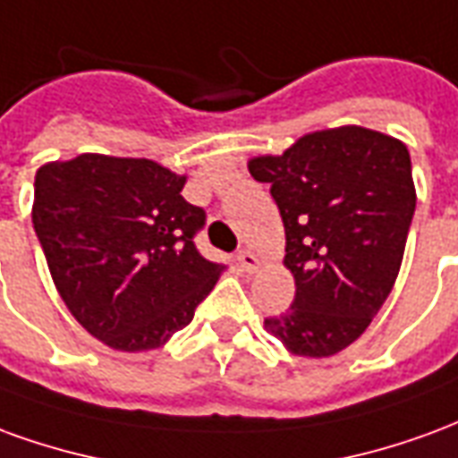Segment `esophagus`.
<instances>
[{"mask_svg": "<svg viewBox=\"0 0 458 458\" xmlns=\"http://www.w3.org/2000/svg\"><path fill=\"white\" fill-rule=\"evenodd\" d=\"M238 265L242 272H255V269L259 267V258L255 255V252H250V250H240Z\"/></svg>", "mask_w": 458, "mask_h": 458, "instance_id": "esophagus-1", "label": "esophagus"}]
</instances>
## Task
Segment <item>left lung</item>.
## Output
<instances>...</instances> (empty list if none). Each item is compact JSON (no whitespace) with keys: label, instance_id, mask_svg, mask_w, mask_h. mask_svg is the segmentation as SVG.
I'll return each instance as SVG.
<instances>
[{"label":"left lung","instance_id":"1","mask_svg":"<svg viewBox=\"0 0 458 458\" xmlns=\"http://www.w3.org/2000/svg\"><path fill=\"white\" fill-rule=\"evenodd\" d=\"M284 223L294 304L265 318L289 353L328 358L363 334L393 292L414 216L403 141L344 124L309 131L282 154L248 161Z\"/></svg>","mask_w":458,"mask_h":458}]
</instances>
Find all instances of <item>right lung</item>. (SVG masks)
<instances>
[{"mask_svg":"<svg viewBox=\"0 0 458 458\" xmlns=\"http://www.w3.org/2000/svg\"><path fill=\"white\" fill-rule=\"evenodd\" d=\"M183 174L151 159L81 154L36 171L31 220L75 321L122 353L154 351L189 327L223 265L193 245L206 213Z\"/></svg>","mask_w":458,"mask_h":458,"instance_id":"1","label":"right lung"}]
</instances>
